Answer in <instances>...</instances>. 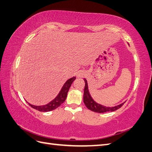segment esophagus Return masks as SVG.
Returning <instances> with one entry per match:
<instances>
[{"label":"esophagus","mask_w":152,"mask_h":152,"mask_svg":"<svg viewBox=\"0 0 152 152\" xmlns=\"http://www.w3.org/2000/svg\"><path fill=\"white\" fill-rule=\"evenodd\" d=\"M83 76H84V72H83V71L80 70L77 72V76H78V78H82Z\"/></svg>","instance_id":"esophagus-1"}]
</instances>
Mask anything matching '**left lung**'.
<instances>
[{
	"instance_id": "left-lung-1",
	"label": "left lung",
	"mask_w": 152,
	"mask_h": 152,
	"mask_svg": "<svg viewBox=\"0 0 152 152\" xmlns=\"http://www.w3.org/2000/svg\"><path fill=\"white\" fill-rule=\"evenodd\" d=\"M83 80H84V82H85V88H84V92H83V102H84L86 107L88 109H89L90 110L95 112H97V113L113 112L119 109V108H121V106L124 105L125 102L118 106H113V107H108V106H105L102 104H98L97 102H96L94 100L92 99L91 95H90V93L89 92V89H88V82H87L86 78H84Z\"/></svg>"
}]
</instances>
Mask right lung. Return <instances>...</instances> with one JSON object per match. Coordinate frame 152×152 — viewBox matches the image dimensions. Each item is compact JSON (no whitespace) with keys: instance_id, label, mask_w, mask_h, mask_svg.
Returning a JSON list of instances; mask_svg holds the SVG:
<instances>
[{"instance_id":"right-lung-1","label":"right lung","mask_w":152,"mask_h":152,"mask_svg":"<svg viewBox=\"0 0 152 152\" xmlns=\"http://www.w3.org/2000/svg\"><path fill=\"white\" fill-rule=\"evenodd\" d=\"M75 80L76 77H72V78L68 80L67 81L64 83V84L62 87V88H61L59 94L57 95L56 97L49 103H48L46 105L35 106L30 104V103H28L27 101V102L32 108L35 110H37L40 112H50L51 110H53L59 107V106L65 101L66 99L67 93L69 92V90L70 88L71 84H72V82Z\"/></svg>"}]
</instances>
